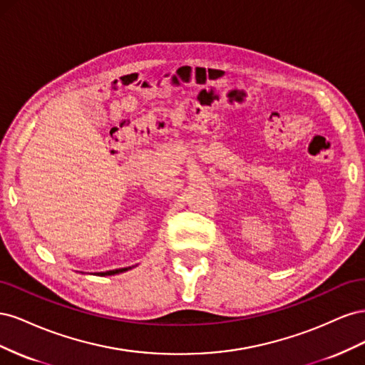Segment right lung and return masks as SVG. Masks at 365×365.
Listing matches in <instances>:
<instances>
[{
    "label": "right lung",
    "instance_id": "1",
    "mask_svg": "<svg viewBox=\"0 0 365 365\" xmlns=\"http://www.w3.org/2000/svg\"><path fill=\"white\" fill-rule=\"evenodd\" d=\"M134 268V267H132ZM130 267L129 268H121V269H113V271H106V272H97L96 275H101V277H105V275H115V274H121V272H125V271H128V269H132Z\"/></svg>",
    "mask_w": 365,
    "mask_h": 365
}]
</instances>
